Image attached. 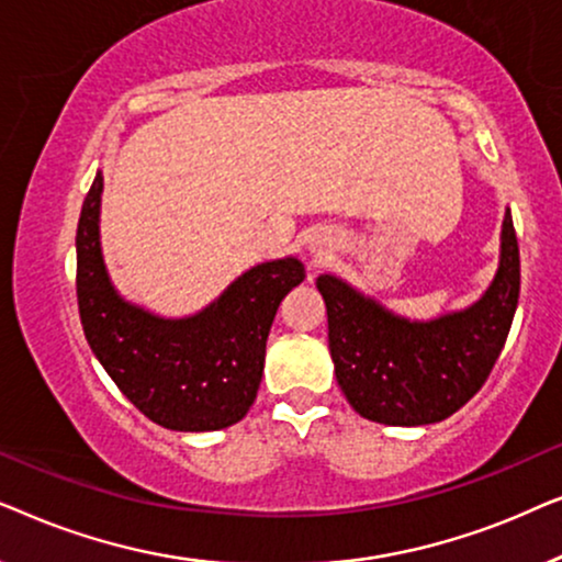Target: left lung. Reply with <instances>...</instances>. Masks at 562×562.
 Instances as JSON below:
<instances>
[{"label": "left lung", "instance_id": "1", "mask_svg": "<svg viewBox=\"0 0 562 562\" xmlns=\"http://www.w3.org/2000/svg\"><path fill=\"white\" fill-rule=\"evenodd\" d=\"M329 352L342 394L381 425H432L479 394L502 356L519 302V243L512 214L502 266L481 302L435 322L398 319L335 276H319Z\"/></svg>", "mask_w": 562, "mask_h": 562}]
</instances>
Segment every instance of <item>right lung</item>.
<instances>
[{
	"label": "right lung",
	"instance_id": "right-lung-1",
	"mask_svg": "<svg viewBox=\"0 0 562 562\" xmlns=\"http://www.w3.org/2000/svg\"><path fill=\"white\" fill-rule=\"evenodd\" d=\"M97 173L76 229V299L83 335L117 389L168 429L206 432L240 422L256 402L266 340L281 299L304 281L296 258L243 273L210 310L158 319L122 302L99 250Z\"/></svg>",
	"mask_w": 562,
	"mask_h": 562
}]
</instances>
